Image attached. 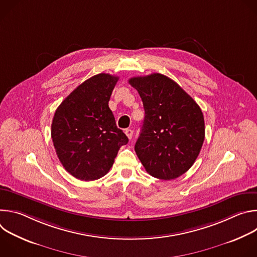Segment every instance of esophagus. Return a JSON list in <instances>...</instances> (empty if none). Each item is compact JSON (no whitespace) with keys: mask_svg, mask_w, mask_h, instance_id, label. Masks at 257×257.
<instances>
[{"mask_svg":"<svg viewBox=\"0 0 257 257\" xmlns=\"http://www.w3.org/2000/svg\"><path fill=\"white\" fill-rule=\"evenodd\" d=\"M125 134L127 135V137H128L129 139H131L132 136H133V130H132V129H126V130H125Z\"/></svg>","mask_w":257,"mask_h":257,"instance_id":"34e87169","label":"esophagus"}]
</instances>
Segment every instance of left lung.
Here are the masks:
<instances>
[{
	"instance_id": "1",
	"label": "left lung",
	"mask_w": 257,
	"mask_h": 257,
	"mask_svg": "<svg viewBox=\"0 0 257 257\" xmlns=\"http://www.w3.org/2000/svg\"><path fill=\"white\" fill-rule=\"evenodd\" d=\"M145 112L135 153L146 172L173 180L186 173L204 141V119L199 105L171 78L154 73L129 79Z\"/></svg>"
}]
</instances>
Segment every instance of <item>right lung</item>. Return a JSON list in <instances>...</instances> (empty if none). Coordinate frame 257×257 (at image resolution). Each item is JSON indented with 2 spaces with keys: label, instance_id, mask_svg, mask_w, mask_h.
<instances>
[{
  "label": "right lung",
  "instance_id": "add662e5",
  "mask_svg": "<svg viewBox=\"0 0 257 257\" xmlns=\"http://www.w3.org/2000/svg\"><path fill=\"white\" fill-rule=\"evenodd\" d=\"M119 77L94 75L73 90L58 106L52 123L57 156L73 177L92 181L112 168L128 137L116 125L108 100Z\"/></svg>",
  "mask_w": 257,
  "mask_h": 257
}]
</instances>
